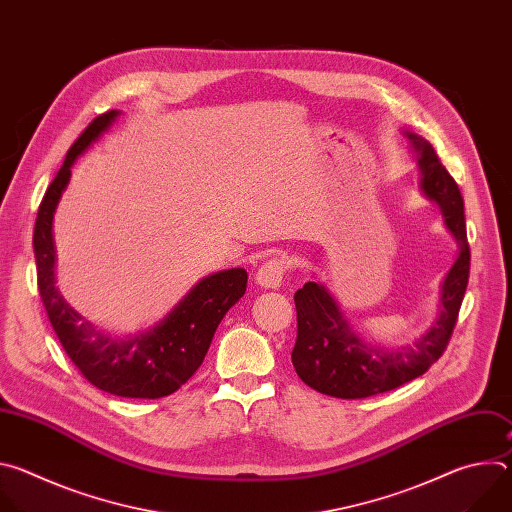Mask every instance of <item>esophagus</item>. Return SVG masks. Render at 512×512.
Instances as JSON below:
<instances>
[{
	"mask_svg": "<svg viewBox=\"0 0 512 512\" xmlns=\"http://www.w3.org/2000/svg\"><path fill=\"white\" fill-rule=\"evenodd\" d=\"M285 261L281 257H273L269 261H265L257 273H255V283L265 287V289H277L283 281V275H285Z\"/></svg>",
	"mask_w": 512,
	"mask_h": 512,
	"instance_id": "obj_1",
	"label": "esophagus"
}]
</instances>
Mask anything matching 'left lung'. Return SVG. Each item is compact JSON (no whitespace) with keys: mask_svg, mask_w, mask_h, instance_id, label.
<instances>
[{"mask_svg":"<svg viewBox=\"0 0 512 512\" xmlns=\"http://www.w3.org/2000/svg\"><path fill=\"white\" fill-rule=\"evenodd\" d=\"M403 135L417 158L419 192L440 208L446 229L456 239L458 255L440 285L435 320L413 344L397 348L364 340L324 283L308 281L296 291L298 338L291 350V362L308 387L330 397L362 399L421 377L446 350L464 300L470 247L462 194L437 160L431 143L411 131H403Z\"/></svg>","mask_w":512,"mask_h":512,"instance_id":"8db88e82","label":"left lung"}]
</instances>
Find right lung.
Listing matches in <instances>:
<instances>
[{"instance_id": "obj_1", "label": "right lung", "mask_w": 512, "mask_h": 512, "mask_svg": "<svg viewBox=\"0 0 512 512\" xmlns=\"http://www.w3.org/2000/svg\"><path fill=\"white\" fill-rule=\"evenodd\" d=\"M121 111L99 115L72 143L48 186L34 227L38 289L48 320L81 375L97 389L129 399H160L178 391L202 364L225 314L243 298L247 271H216L196 281L186 296L150 330L113 336L72 308L56 287V249L52 223L70 182V168L111 129Z\"/></svg>"}]
</instances>
